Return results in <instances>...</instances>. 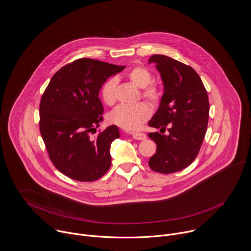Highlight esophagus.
<instances>
[{
    "label": "esophagus",
    "instance_id": "1",
    "mask_svg": "<svg viewBox=\"0 0 251 251\" xmlns=\"http://www.w3.org/2000/svg\"><path fill=\"white\" fill-rule=\"evenodd\" d=\"M132 136H133V138H134V139H136V140H139V141H143V140H146V138H147L146 134H144V133H138V132H136V133H133V134H132Z\"/></svg>",
    "mask_w": 251,
    "mask_h": 251
}]
</instances>
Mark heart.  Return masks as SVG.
I'll return each mask as SVG.
<instances>
[{
    "label": "heart",
    "instance_id": "b5f03b06",
    "mask_svg": "<svg viewBox=\"0 0 251 251\" xmlns=\"http://www.w3.org/2000/svg\"><path fill=\"white\" fill-rule=\"evenodd\" d=\"M126 77L135 85L142 89V97L150 104L157 105L161 100L162 92L155 86L151 85V73L144 66H135L126 73ZM115 88L116 80L111 77L108 78L101 87L100 96L102 100L111 105L115 101ZM151 108L145 102H140L133 105H119L113 109L109 114V122L117 125L128 131H135L142 127V125L150 118Z\"/></svg>",
    "mask_w": 251,
    "mask_h": 251
}]
</instances>
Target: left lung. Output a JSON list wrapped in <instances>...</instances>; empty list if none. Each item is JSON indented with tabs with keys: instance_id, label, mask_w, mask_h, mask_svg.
Here are the masks:
<instances>
[{
	"instance_id": "1",
	"label": "left lung",
	"mask_w": 251,
	"mask_h": 251,
	"mask_svg": "<svg viewBox=\"0 0 251 251\" xmlns=\"http://www.w3.org/2000/svg\"><path fill=\"white\" fill-rule=\"evenodd\" d=\"M163 82V95L158 109L149 126L160 128L149 133L156 144V151L149 166L158 174H174L193 162L202 146L209 120V99L196 71L165 55H152Z\"/></svg>"
}]
</instances>
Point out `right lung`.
<instances>
[{
    "instance_id": "obj_1",
    "label": "right lung",
    "mask_w": 251,
    "mask_h": 251,
    "mask_svg": "<svg viewBox=\"0 0 251 251\" xmlns=\"http://www.w3.org/2000/svg\"><path fill=\"white\" fill-rule=\"evenodd\" d=\"M125 66L81 58L57 71L39 105V129L49 158L66 176L95 181L110 168L111 143L119 138L117 126H108L96 137L91 133L102 121L99 98L106 79ZM96 133V132H95Z\"/></svg>"
}]
</instances>
